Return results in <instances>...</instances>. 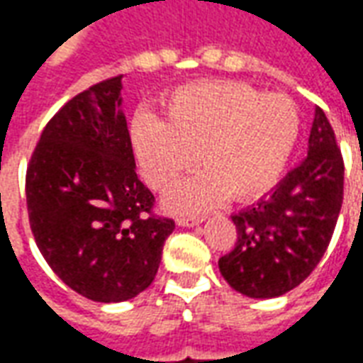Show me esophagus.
Returning a JSON list of instances; mask_svg holds the SVG:
<instances>
[{
    "mask_svg": "<svg viewBox=\"0 0 363 363\" xmlns=\"http://www.w3.org/2000/svg\"><path fill=\"white\" fill-rule=\"evenodd\" d=\"M202 218H177V223L181 228H194V225H200L202 223Z\"/></svg>",
    "mask_w": 363,
    "mask_h": 363,
    "instance_id": "34e87169",
    "label": "esophagus"
}]
</instances>
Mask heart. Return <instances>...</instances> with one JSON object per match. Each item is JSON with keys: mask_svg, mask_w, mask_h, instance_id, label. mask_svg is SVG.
Returning a JSON list of instances; mask_svg holds the SVG:
<instances>
[{"mask_svg": "<svg viewBox=\"0 0 363 363\" xmlns=\"http://www.w3.org/2000/svg\"><path fill=\"white\" fill-rule=\"evenodd\" d=\"M301 130L296 103L262 95L247 83L200 82L173 91L165 120L138 112L132 145L145 179L169 189L200 161L206 167L165 198L174 213H200L223 202L251 200L272 189L288 167Z\"/></svg>", "mask_w": 363, "mask_h": 363, "instance_id": "obj_1", "label": "heart"}]
</instances>
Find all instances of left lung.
<instances>
[{"mask_svg":"<svg viewBox=\"0 0 363 363\" xmlns=\"http://www.w3.org/2000/svg\"><path fill=\"white\" fill-rule=\"evenodd\" d=\"M344 163L325 112L313 118L307 157L268 196L233 213L235 249L220 259L231 288L255 299L299 286L327 251L340 213Z\"/></svg>","mask_w":363,"mask_h":363,"instance_id":"left-lung-1","label":"left lung"}]
</instances>
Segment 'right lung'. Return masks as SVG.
<instances>
[{
  "mask_svg": "<svg viewBox=\"0 0 363 363\" xmlns=\"http://www.w3.org/2000/svg\"><path fill=\"white\" fill-rule=\"evenodd\" d=\"M122 75L75 95L46 124L27 167L36 247L66 286L120 303L151 286L174 221L151 216L122 112Z\"/></svg>",
  "mask_w": 363,
  "mask_h": 363,
  "instance_id": "obj_1",
  "label": "right lung"
}]
</instances>
